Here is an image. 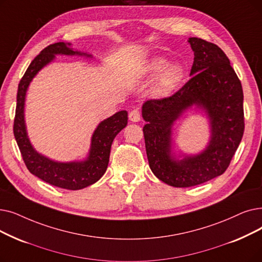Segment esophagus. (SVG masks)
Segmentation results:
<instances>
[{
  "label": "esophagus",
  "instance_id": "esophagus-1",
  "mask_svg": "<svg viewBox=\"0 0 262 262\" xmlns=\"http://www.w3.org/2000/svg\"><path fill=\"white\" fill-rule=\"evenodd\" d=\"M129 120L132 122H139L140 121V112L138 109H134L129 112V116H128Z\"/></svg>",
  "mask_w": 262,
  "mask_h": 262
}]
</instances>
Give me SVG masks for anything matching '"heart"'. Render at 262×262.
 Wrapping results in <instances>:
<instances>
[{
	"instance_id": "1",
	"label": "heart",
	"mask_w": 262,
	"mask_h": 262,
	"mask_svg": "<svg viewBox=\"0 0 262 262\" xmlns=\"http://www.w3.org/2000/svg\"><path fill=\"white\" fill-rule=\"evenodd\" d=\"M147 73L151 76L159 74L154 85V93L159 97L169 95L184 78L183 66L179 63L168 65L165 58L153 59L147 66Z\"/></svg>"
}]
</instances>
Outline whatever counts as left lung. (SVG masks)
<instances>
[{"label": "left lung", "instance_id": "obj_1", "mask_svg": "<svg viewBox=\"0 0 262 262\" xmlns=\"http://www.w3.org/2000/svg\"><path fill=\"white\" fill-rule=\"evenodd\" d=\"M194 51L189 80L173 95L149 99L142 105L143 135L152 172L173 187H190L223 174L244 133L243 90L225 52L204 39H188ZM192 105L206 112L211 137L196 156L172 155V126Z\"/></svg>", "mask_w": 262, "mask_h": 262}]
</instances>
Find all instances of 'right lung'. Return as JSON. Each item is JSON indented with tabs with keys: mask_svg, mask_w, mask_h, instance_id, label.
I'll list each match as a JSON object with an SVG mask.
<instances>
[{
	"mask_svg": "<svg viewBox=\"0 0 262 262\" xmlns=\"http://www.w3.org/2000/svg\"><path fill=\"white\" fill-rule=\"evenodd\" d=\"M71 43L55 42L41 50L34 59L20 80L17 93V107L14 120V135L29 171L53 186L77 190L94 184L106 172L110 149L116 136L127 125V111L122 110L98 124L91 139L89 155L84 161L70 163L54 162L39 154L30 142L25 121V101L28 88L36 74L52 62L56 54L92 55L73 50Z\"/></svg>",
	"mask_w": 262,
	"mask_h": 262,
	"instance_id": "right-lung-1",
	"label": "right lung"
}]
</instances>
